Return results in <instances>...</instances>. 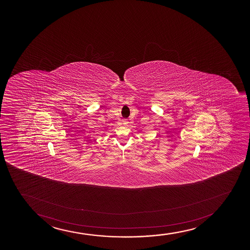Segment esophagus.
Returning a JSON list of instances; mask_svg holds the SVG:
<instances>
[{
    "label": "esophagus",
    "mask_w": 250,
    "mask_h": 250,
    "mask_svg": "<svg viewBox=\"0 0 250 250\" xmlns=\"http://www.w3.org/2000/svg\"><path fill=\"white\" fill-rule=\"evenodd\" d=\"M123 124H124V126H126L128 124V120L127 119H124L123 120Z\"/></svg>",
    "instance_id": "esophagus-1"
}]
</instances>
